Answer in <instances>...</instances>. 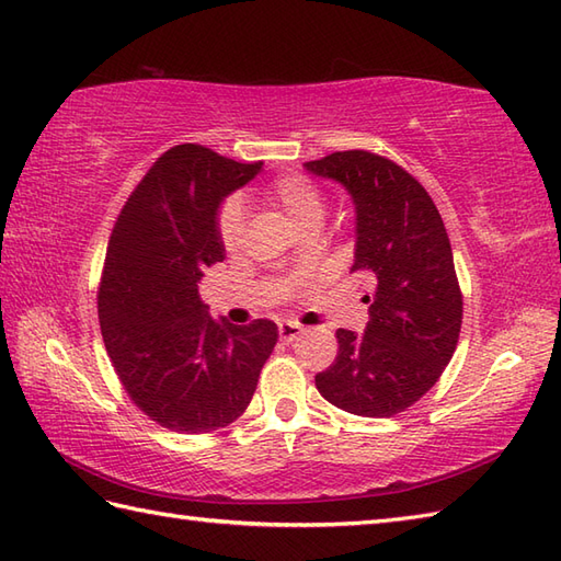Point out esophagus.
<instances>
[{
    "label": "esophagus",
    "mask_w": 561,
    "mask_h": 561,
    "mask_svg": "<svg viewBox=\"0 0 561 561\" xmlns=\"http://www.w3.org/2000/svg\"><path fill=\"white\" fill-rule=\"evenodd\" d=\"M302 331L305 329L300 327V323H295V321H280L278 323V335H280V341H285V343H293V341L300 339Z\"/></svg>",
    "instance_id": "1"
}]
</instances>
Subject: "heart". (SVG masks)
Wrapping results in <instances>:
<instances>
[{"mask_svg":"<svg viewBox=\"0 0 561 561\" xmlns=\"http://www.w3.org/2000/svg\"><path fill=\"white\" fill-rule=\"evenodd\" d=\"M264 198L273 208H278L300 234L307 230H319L323 218H327V196L312 180L302 175H280L268 182ZM216 232L226 252H238L242 247L244 210L234 198H228L218 206Z\"/></svg>","mask_w":561,"mask_h":561,"instance_id":"obj_1","label":"heart"}]
</instances>
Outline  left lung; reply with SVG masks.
Wrapping results in <instances>:
<instances>
[{
    "mask_svg": "<svg viewBox=\"0 0 561 561\" xmlns=\"http://www.w3.org/2000/svg\"><path fill=\"white\" fill-rule=\"evenodd\" d=\"M314 175L341 182L357 214L353 273L371 295L365 333L339 329V355L314 377L345 413L391 417L417 403L451 363L463 323V293L451 242L432 196L405 168L371 151L309 160Z\"/></svg>",
    "mask_w": 561,
    "mask_h": 561,
    "instance_id": "8db88e82",
    "label": "left lung"
}]
</instances>
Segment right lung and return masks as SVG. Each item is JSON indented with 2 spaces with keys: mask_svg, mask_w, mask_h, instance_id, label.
<instances>
[{
  "mask_svg": "<svg viewBox=\"0 0 561 561\" xmlns=\"http://www.w3.org/2000/svg\"><path fill=\"white\" fill-rule=\"evenodd\" d=\"M259 163L180 144L134 186L112 228L98 285L103 343L124 391L148 420L204 434L238 420L256 391L278 327L214 321L198 297L222 261L216 210Z\"/></svg>",
  "mask_w": 561,
  "mask_h": 561,
  "instance_id": "1",
  "label": "right lung"
}]
</instances>
